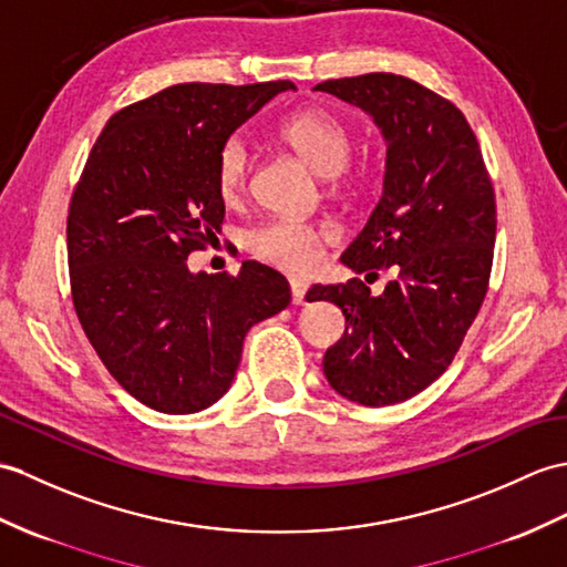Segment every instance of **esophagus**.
Segmentation results:
<instances>
[{
  "mask_svg": "<svg viewBox=\"0 0 567 567\" xmlns=\"http://www.w3.org/2000/svg\"><path fill=\"white\" fill-rule=\"evenodd\" d=\"M289 289H292V301H295V305H305L307 292H309V282L307 280H299V278H292V280H289Z\"/></svg>",
  "mask_w": 567,
  "mask_h": 567,
  "instance_id": "34e87169",
  "label": "esophagus"
}]
</instances>
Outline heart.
<instances>
[{
    "label": "heart",
    "mask_w": 567,
    "mask_h": 567,
    "mask_svg": "<svg viewBox=\"0 0 567 567\" xmlns=\"http://www.w3.org/2000/svg\"><path fill=\"white\" fill-rule=\"evenodd\" d=\"M287 144L305 156L321 176H336L346 168L352 152V135L343 121L326 111H301L282 125ZM217 190L227 203L239 200L251 174V147L244 135L221 142L217 154ZM328 239L323 227L299 219H268L248 234V248L287 272H307L321 258V244Z\"/></svg>",
    "instance_id": "heart-1"
}]
</instances>
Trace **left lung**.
Returning a JSON list of instances; mask_svg holds the SVG:
<instances>
[{
    "label": "left lung",
    "mask_w": 567,
    "mask_h": 567,
    "mask_svg": "<svg viewBox=\"0 0 567 567\" xmlns=\"http://www.w3.org/2000/svg\"><path fill=\"white\" fill-rule=\"evenodd\" d=\"M358 105L386 142L384 190L340 256L352 272L393 268L379 297L362 280L313 285L346 333L323 354L340 396L393 405L442 377L488 292L495 193L464 113L408 76L374 72L313 86Z\"/></svg>",
    "instance_id": "8db88e82"
}]
</instances>
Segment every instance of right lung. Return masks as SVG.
Segmentation results:
<instances>
[{"mask_svg": "<svg viewBox=\"0 0 567 567\" xmlns=\"http://www.w3.org/2000/svg\"><path fill=\"white\" fill-rule=\"evenodd\" d=\"M292 82L176 84L117 111L91 150L68 217L74 309L105 370L168 415L205 411L229 391L244 338L287 309L278 270L190 272V251L224 219L217 154Z\"/></svg>", "mask_w": 567, "mask_h": 567, "instance_id": "obj_1", "label": "right lung"}]
</instances>
